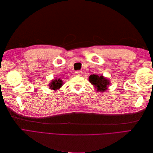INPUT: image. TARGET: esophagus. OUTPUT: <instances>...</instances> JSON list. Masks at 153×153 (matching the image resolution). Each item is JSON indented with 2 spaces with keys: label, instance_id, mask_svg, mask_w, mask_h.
<instances>
[{
  "label": "esophagus",
  "instance_id": "1",
  "mask_svg": "<svg viewBox=\"0 0 153 153\" xmlns=\"http://www.w3.org/2000/svg\"><path fill=\"white\" fill-rule=\"evenodd\" d=\"M82 74V73L81 71H75V75L76 76H81Z\"/></svg>",
  "mask_w": 153,
  "mask_h": 153
}]
</instances>
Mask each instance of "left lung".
Returning a JSON list of instances; mask_svg holds the SVG:
<instances>
[{"label": "left lung", "instance_id": "obj_1", "mask_svg": "<svg viewBox=\"0 0 153 153\" xmlns=\"http://www.w3.org/2000/svg\"><path fill=\"white\" fill-rule=\"evenodd\" d=\"M89 80L93 85L98 92H104L107 89V86L110 85V81L103 76L91 75L89 77Z\"/></svg>", "mask_w": 153, "mask_h": 153}]
</instances>
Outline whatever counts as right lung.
<instances>
[{
    "label": "right lung",
    "instance_id": "1",
    "mask_svg": "<svg viewBox=\"0 0 153 153\" xmlns=\"http://www.w3.org/2000/svg\"><path fill=\"white\" fill-rule=\"evenodd\" d=\"M62 80L60 78H55L50 83L49 88L54 91H57L62 86Z\"/></svg>",
    "mask_w": 153,
    "mask_h": 153
}]
</instances>
